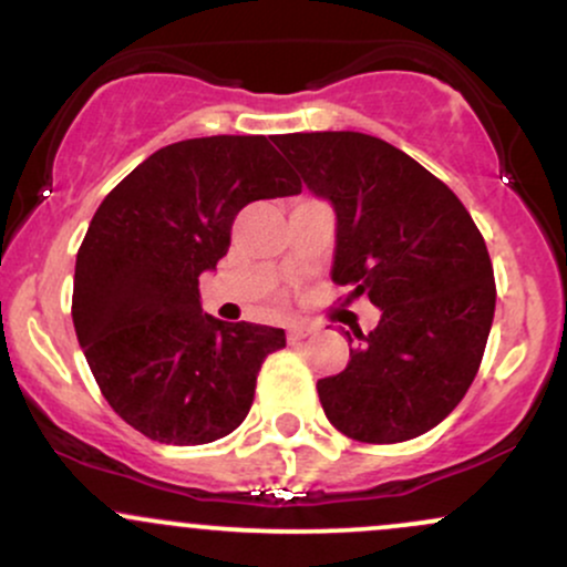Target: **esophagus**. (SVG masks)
<instances>
[{"label":"esophagus","instance_id":"1","mask_svg":"<svg viewBox=\"0 0 567 567\" xmlns=\"http://www.w3.org/2000/svg\"><path fill=\"white\" fill-rule=\"evenodd\" d=\"M311 330H315V328H311V324H306V322H296V324H290V328H288V338H290L292 343H296V341H303L306 336H311Z\"/></svg>","mask_w":567,"mask_h":567}]
</instances>
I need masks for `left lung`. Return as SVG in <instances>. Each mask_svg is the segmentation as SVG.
Returning a JSON list of instances; mask_svg holds the SVG:
<instances>
[{
	"label": "left lung",
	"mask_w": 567,
	"mask_h": 567,
	"mask_svg": "<svg viewBox=\"0 0 567 567\" xmlns=\"http://www.w3.org/2000/svg\"><path fill=\"white\" fill-rule=\"evenodd\" d=\"M303 184L333 202V282L381 309L349 365L317 381L338 432L392 445L429 432L470 392L496 311L483 234L461 199L365 133L275 135ZM349 336V333H347ZM349 343H354L349 338Z\"/></svg>",
	"instance_id": "obj_1"
}]
</instances>
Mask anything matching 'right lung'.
Masks as SVG:
<instances>
[{
	"mask_svg": "<svg viewBox=\"0 0 567 567\" xmlns=\"http://www.w3.org/2000/svg\"><path fill=\"white\" fill-rule=\"evenodd\" d=\"M298 192L266 135H210L154 152L95 210L71 317L101 394L148 440L205 445L245 421L285 330L202 315L199 275L245 205Z\"/></svg>",
	"mask_w": 567,
	"mask_h": 567,
	"instance_id": "obj_1",
	"label": "right lung"
}]
</instances>
